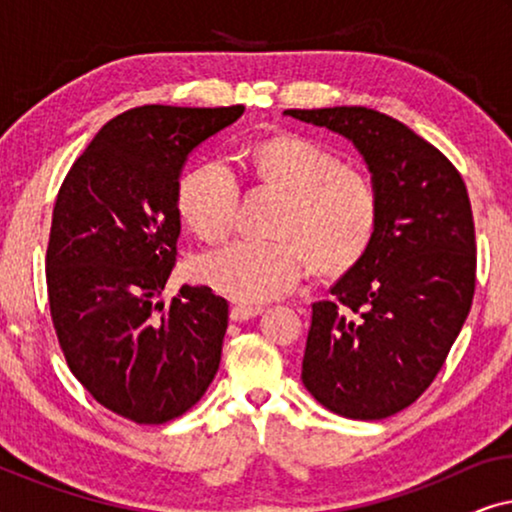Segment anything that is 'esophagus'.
<instances>
[{
  "label": "esophagus",
  "instance_id": "1",
  "mask_svg": "<svg viewBox=\"0 0 512 512\" xmlns=\"http://www.w3.org/2000/svg\"><path fill=\"white\" fill-rule=\"evenodd\" d=\"M263 312V307H256V305H233L230 307V319L233 321H249L258 317V314Z\"/></svg>",
  "mask_w": 512,
  "mask_h": 512
}]
</instances>
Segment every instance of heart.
Listing matches in <instances>:
<instances>
[{
    "instance_id": "1",
    "label": "heart",
    "mask_w": 512,
    "mask_h": 512,
    "mask_svg": "<svg viewBox=\"0 0 512 512\" xmlns=\"http://www.w3.org/2000/svg\"><path fill=\"white\" fill-rule=\"evenodd\" d=\"M251 170L286 193L277 240H233L195 261V277L237 303H263L296 289L307 256L324 272H345L366 256L377 228V195L366 174L303 137H270L249 149ZM240 181L223 160H205L179 181L181 219L200 240L233 228Z\"/></svg>"
}]
</instances>
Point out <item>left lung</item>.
I'll return each mask as SVG.
<instances>
[{"instance_id":"8db88e82","label":"left lung","mask_w":512,"mask_h":512,"mask_svg":"<svg viewBox=\"0 0 512 512\" xmlns=\"http://www.w3.org/2000/svg\"><path fill=\"white\" fill-rule=\"evenodd\" d=\"M338 132L377 195L373 244L312 305L303 384L335 415L384 419L424 394L473 303L475 228L466 184L436 146L366 107L286 109Z\"/></svg>"}]
</instances>
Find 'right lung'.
Returning a JSON list of instances; mask_svg holds the SVG:
<instances>
[{
  "label": "right lung",
  "instance_id": "1",
  "mask_svg": "<svg viewBox=\"0 0 512 512\" xmlns=\"http://www.w3.org/2000/svg\"><path fill=\"white\" fill-rule=\"evenodd\" d=\"M219 109L146 104L111 118L76 158L53 207L48 303L67 366L137 424H165L212 384L228 328L209 286L160 296L177 261L179 177L193 149L233 125Z\"/></svg>",
  "mask_w": 512,
  "mask_h": 512
}]
</instances>
